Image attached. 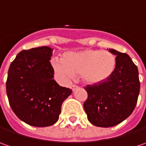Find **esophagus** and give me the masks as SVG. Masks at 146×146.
I'll return each mask as SVG.
<instances>
[{"mask_svg":"<svg viewBox=\"0 0 146 146\" xmlns=\"http://www.w3.org/2000/svg\"><path fill=\"white\" fill-rule=\"evenodd\" d=\"M70 88H71L73 91H75L76 88H78V86H77V85H76V84H72V85L70 86Z\"/></svg>","mask_w":146,"mask_h":146,"instance_id":"esophagus-1","label":"esophagus"}]
</instances>
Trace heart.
Wrapping results in <instances>:
<instances>
[{
    "label": "heart",
    "instance_id": "heart-1",
    "mask_svg": "<svg viewBox=\"0 0 146 146\" xmlns=\"http://www.w3.org/2000/svg\"><path fill=\"white\" fill-rule=\"evenodd\" d=\"M53 70L62 81H68L75 74H80L87 84H96L106 81L114 72L116 58L106 50L84 49L79 52H67L62 59L51 60Z\"/></svg>",
    "mask_w": 146,
    "mask_h": 146
}]
</instances>
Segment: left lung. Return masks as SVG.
I'll list each match as a JSON object with an SVG mask.
<instances>
[{"mask_svg":"<svg viewBox=\"0 0 146 146\" xmlns=\"http://www.w3.org/2000/svg\"><path fill=\"white\" fill-rule=\"evenodd\" d=\"M116 55V66L106 81L87 85L84 108L93 125L109 127L125 120L134 110L140 93L137 66L127 54L109 48Z\"/></svg>","mask_w":146,"mask_h":146,"instance_id":"8db88e82","label":"left lung"}]
</instances>
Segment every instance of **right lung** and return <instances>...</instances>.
Here are the masks:
<instances>
[{"instance_id":"add662e5","label":"right lung","mask_w":146,"mask_h":146,"mask_svg":"<svg viewBox=\"0 0 146 146\" xmlns=\"http://www.w3.org/2000/svg\"><path fill=\"white\" fill-rule=\"evenodd\" d=\"M53 48L48 46L21 51L11 62L6 93L18 118L34 127H48L58 120L62 104L72 90L53 80L49 60Z\"/></svg>"}]
</instances>
